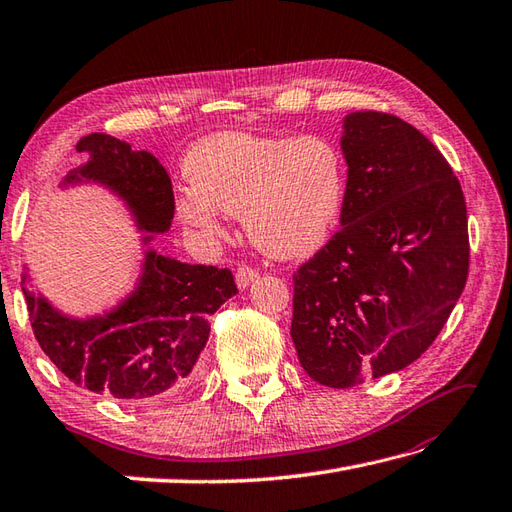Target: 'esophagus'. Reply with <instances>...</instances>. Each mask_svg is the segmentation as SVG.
<instances>
[{
	"label": "esophagus",
	"instance_id": "obj_1",
	"mask_svg": "<svg viewBox=\"0 0 512 512\" xmlns=\"http://www.w3.org/2000/svg\"><path fill=\"white\" fill-rule=\"evenodd\" d=\"M258 278V271L256 269H252V267H238L236 269V285L241 287V289H247L249 285L254 283V280Z\"/></svg>",
	"mask_w": 512,
	"mask_h": 512
}]
</instances>
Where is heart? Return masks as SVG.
Wrapping results in <instances>:
<instances>
[{
	"mask_svg": "<svg viewBox=\"0 0 512 512\" xmlns=\"http://www.w3.org/2000/svg\"><path fill=\"white\" fill-rule=\"evenodd\" d=\"M183 174L190 190L176 198V212L187 227L218 241L221 212L241 214L252 243L278 258L325 243L347 196L344 156L320 134H212L187 150Z\"/></svg>",
	"mask_w": 512,
	"mask_h": 512,
	"instance_id": "b5f03b06",
	"label": "heart"
}]
</instances>
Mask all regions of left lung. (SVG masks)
<instances>
[{
    "instance_id": "left-lung-1",
    "label": "left lung",
    "mask_w": 512,
    "mask_h": 512,
    "mask_svg": "<svg viewBox=\"0 0 512 512\" xmlns=\"http://www.w3.org/2000/svg\"><path fill=\"white\" fill-rule=\"evenodd\" d=\"M340 229L294 274L291 340L311 380L358 387L431 347L468 278L462 185L442 152L387 112L344 117Z\"/></svg>"
}]
</instances>
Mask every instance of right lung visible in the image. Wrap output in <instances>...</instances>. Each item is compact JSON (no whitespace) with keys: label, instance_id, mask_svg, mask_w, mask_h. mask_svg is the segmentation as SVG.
I'll list each match as a JSON object with an SVG mask.
<instances>
[{"label":"right lung","instance_id":"1","mask_svg":"<svg viewBox=\"0 0 512 512\" xmlns=\"http://www.w3.org/2000/svg\"><path fill=\"white\" fill-rule=\"evenodd\" d=\"M88 161L70 170L61 187L99 183L128 207L148 245L141 276L117 307L101 316L61 314L26 285L30 325L39 347L70 382L123 404H143L190 387L201 375V351L210 338V316L238 294L229 269L190 265L152 247L154 234L172 225L170 176L156 156L132 150L110 134H88L77 143Z\"/></svg>","mask_w":512,"mask_h":512}]
</instances>
